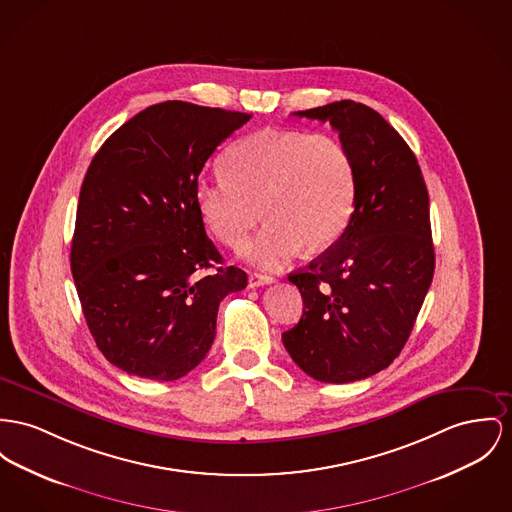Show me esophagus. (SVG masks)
Here are the masks:
<instances>
[{
  "instance_id": "esophagus-1",
  "label": "esophagus",
  "mask_w": 512,
  "mask_h": 512,
  "mask_svg": "<svg viewBox=\"0 0 512 512\" xmlns=\"http://www.w3.org/2000/svg\"><path fill=\"white\" fill-rule=\"evenodd\" d=\"M273 283V277L270 275H262V273H250L248 275V287L254 289V287H264V285H270Z\"/></svg>"
}]
</instances>
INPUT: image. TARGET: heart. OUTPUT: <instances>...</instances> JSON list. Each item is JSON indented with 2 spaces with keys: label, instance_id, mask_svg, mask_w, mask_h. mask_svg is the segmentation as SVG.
I'll use <instances>...</instances> for the list:
<instances>
[{
  "label": "heart",
  "instance_id": "obj_1",
  "mask_svg": "<svg viewBox=\"0 0 512 512\" xmlns=\"http://www.w3.org/2000/svg\"><path fill=\"white\" fill-rule=\"evenodd\" d=\"M225 172L196 182V202L211 233L239 246L268 217V225L242 248L262 268L279 270L303 248L320 252L349 225L357 178L343 141L305 130H260L240 139L225 157Z\"/></svg>",
  "mask_w": 512,
  "mask_h": 512
}]
</instances>
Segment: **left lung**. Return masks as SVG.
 I'll return each instance as SVG.
<instances>
[{
	"label": "left lung",
	"mask_w": 512,
	"mask_h": 512,
	"mask_svg": "<svg viewBox=\"0 0 512 512\" xmlns=\"http://www.w3.org/2000/svg\"><path fill=\"white\" fill-rule=\"evenodd\" d=\"M295 114L340 134L357 194L340 239L289 273L303 316L281 340L308 376L345 384L386 369L413 330L435 272L429 194L408 143L373 108L338 101Z\"/></svg>",
	"instance_id": "1"
}]
</instances>
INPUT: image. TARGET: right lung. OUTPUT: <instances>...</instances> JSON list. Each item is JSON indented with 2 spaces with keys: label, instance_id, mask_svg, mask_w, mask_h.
Returning a JSON list of instances; mask_svg holds the SVG:
<instances>
[{
  "label": "right lung",
  "instance_id": "right-lung-1",
  "mask_svg": "<svg viewBox=\"0 0 512 512\" xmlns=\"http://www.w3.org/2000/svg\"><path fill=\"white\" fill-rule=\"evenodd\" d=\"M250 118L153 104L108 137L89 165L71 273L97 347L128 375H188L215 340L219 303L246 287L240 268H216L223 256L205 235L196 182L217 145Z\"/></svg>",
  "mask_w": 512,
  "mask_h": 512
}]
</instances>
